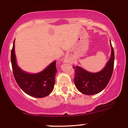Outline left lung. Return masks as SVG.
<instances>
[{"instance_id": "left-lung-1", "label": "left lung", "mask_w": 128, "mask_h": 128, "mask_svg": "<svg viewBox=\"0 0 128 128\" xmlns=\"http://www.w3.org/2000/svg\"><path fill=\"white\" fill-rule=\"evenodd\" d=\"M110 46L112 51L110 60L100 72L92 73L79 66L73 67L75 70V85L81 93L89 95L96 94L102 91L108 85L113 72L115 59L111 42Z\"/></svg>"}]
</instances>
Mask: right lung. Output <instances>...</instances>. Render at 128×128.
Segmentation results:
<instances>
[{
    "label": "right lung",
    "mask_w": 128,
    "mask_h": 128,
    "mask_svg": "<svg viewBox=\"0 0 128 128\" xmlns=\"http://www.w3.org/2000/svg\"><path fill=\"white\" fill-rule=\"evenodd\" d=\"M11 62L14 79L20 88L27 94L36 98H43L53 90L57 71L56 61L51 63L42 72L36 74L25 72L17 64L14 40L11 51Z\"/></svg>",
    "instance_id": "1"
}]
</instances>
